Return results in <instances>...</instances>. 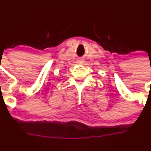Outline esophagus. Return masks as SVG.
I'll list each match as a JSON object with an SVG mask.
<instances>
[{"label":"esophagus","instance_id":"esophagus-1","mask_svg":"<svg viewBox=\"0 0 151 151\" xmlns=\"http://www.w3.org/2000/svg\"><path fill=\"white\" fill-rule=\"evenodd\" d=\"M78 64H81V63H83V61L81 60V59H80V60H78Z\"/></svg>","mask_w":151,"mask_h":151}]
</instances>
